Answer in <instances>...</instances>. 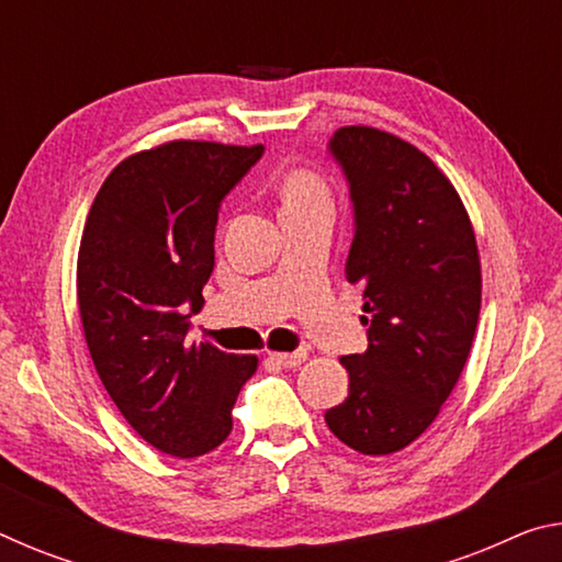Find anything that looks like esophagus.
Returning a JSON list of instances; mask_svg holds the SVG:
<instances>
[{
    "mask_svg": "<svg viewBox=\"0 0 562 562\" xmlns=\"http://www.w3.org/2000/svg\"><path fill=\"white\" fill-rule=\"evenodd\" d=\"M304 359H307V351H304V349H297V351H274V355H270V361H274V364H280L284 369L300 367Z\"/></svg>",
    "mask_w": 562,
    "mask_h": 562,
    "instance_id": "34e87169",
    "label": "esophagus"
}]
</instances>
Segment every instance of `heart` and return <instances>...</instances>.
<instances>
[{
    "label": "heart",
    "instance_id": "obj_1",
    "mask_svg": "<svg viewBox=\"0 0 562 562\" xmlns=\"http://www.w3.org/2000/svg\"><path fill=\"white\" fill-rule=\"evenodd\" d=\"M280 195H282V211H288V207H307L317 203H329L327 183L310 168L288 170V173L282 176Z\"/></svg>",
    "mask_w": 562,
    "mask_h": 562
}]
</instances>
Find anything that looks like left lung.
<instances>
[{"label":"left lung","mask_w":562,"mask_h":562,"mask_svg":"<svg viewBox=\"0 0 562 562\" xmlns=\"http://www.w3.org/2000/svg\"><path fill=\"white\" fill-rule=\"evenodd\" d=\"M329 154L355 207L345 274L364 290L369 347L339 359L349 396L325 422L349 449L386 456L429 429L463 372L481 312L479 245L451 180L416 146L345 126Z\"/></svg>","instance_id":"8db88e82"}]
</instances>
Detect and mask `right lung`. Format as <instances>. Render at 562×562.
I'll return each mask as SVG.
<instances>
[{"label": "right lung", "instance_id": "obj_1", "mask_svg": "<svg viewBox=\"0 0 562 562\" xmlns=\"http://www.w3.org/2000/svg\"><path fill=\"white\" fill-rule=\"evenodd\" d=\"M262 146L170 140L111 170L83 225L76 297L93 367L123 418L154 449L195 459L233 429L255 355L188 345L215 265L223 198Z\"/></svg>", "mask_w": 562, "mask_h": 562}]
</instances>
